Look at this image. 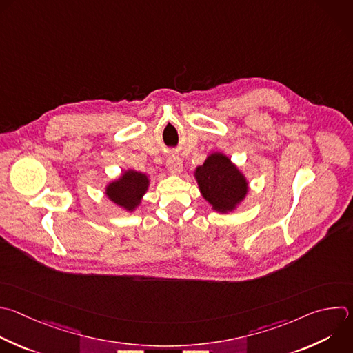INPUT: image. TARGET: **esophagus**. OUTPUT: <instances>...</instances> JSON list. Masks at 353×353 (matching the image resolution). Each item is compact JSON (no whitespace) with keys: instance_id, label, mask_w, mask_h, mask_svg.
<instances>
[{"instance_id":"1","label":"esophagus","mask_w":353,"mask_h":353,"mask_svg":"<svg viewBox=\"0 0 353 353\" xmlns=\"http://www.w3.org/2000/svg\"><path fill=\"white\" fill-rule=\"evenodd\" d=\"M166 168L170 173H174V174H179L183 172V162L179 157H169L166 159Z\"/></svg>"}]
</instances>
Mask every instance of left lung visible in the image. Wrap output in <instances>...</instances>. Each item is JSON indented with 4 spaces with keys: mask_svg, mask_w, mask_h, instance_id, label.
Returning <instances> with one entry per match:
<instances>
[{
    "mask_svg": "<svg viewBox=\"0 0 353 353\" xmlns=\"http://www.w3.org/2000/svg\"><path fill=\"white\" fill-rule=\"evenodd\" d=\"M202 196L213 210L227 213L236 209L248 194V181L228 157L210 154L194 172Z\"/></svg>",
    "mask_w": 353,
    "mask_h": 353,
    "instance_id": "obj_1",
    "label": "left lung"
}]
</instances>
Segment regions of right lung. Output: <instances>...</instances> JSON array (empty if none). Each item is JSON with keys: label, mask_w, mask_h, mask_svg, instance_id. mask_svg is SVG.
<instances>
[{"label": "right lung", "mask_w": 353, "mask_h": 353, "mask_svg": "<svg viewBox=\"0 0 353 353\" xmlns=\"http://www.w3.org/2000/svg\"><path fill=\"white\" fill-rule=\"evenodd\" d=\"M148 185L150 179L145 173L129 169L119 179L106 185L105 194L117 206L133 212L140 205Z\"/></svg>", "instance_id": "obj_1"}]
</instances>
